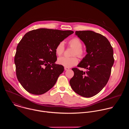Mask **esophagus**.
<instances>
[{"label": "esophagus", "mask_w": 129, "mask_h": 129, "mask_svg": "<svg viewBox=\"0 0 129 129\" xmlns=\"http://www.w3.org/2000/svg\"><path fill=\"white\" fill-rule=\"evenodd\" d=\"M69 69H70V68H68V67H64V69H65V70H68Z\"/></svg>", "instance_id": "1"}]
</instances>
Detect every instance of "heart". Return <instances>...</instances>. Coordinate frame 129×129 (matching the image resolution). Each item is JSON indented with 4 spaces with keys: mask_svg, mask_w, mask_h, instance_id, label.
Returning a JSON list of instances; mask_svg holds the SVG:
<instances>
[{
    "mask_svg": "<svg viewBox=\"0 0 129 129\" xmlns=\"http://www.w3.org/2000/svg\"><path fill=\"white\" fill-rule=\"evenodd\" d=\"M69 44L71 47L75 48L72 52V56H78L82 58L84 57L85 51L82 48L83 43L81 40L78 37H73L69 41ZM65 50L64 43L63 41L60 42L55 47V52L58 56H60L64 53ZM58 62L59 64L66 67H71L76 65L79 60L77 56L72 57H62L58 59Z\"/></svg>",
    "mask_w": 129,
    "mask_h": 129,
    "instance_id": "b5f03b06",
    "label": "heart"
}]
</instances>
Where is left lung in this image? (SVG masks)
Instances as JSON below:
<instances>
[{"label":"left lung","mask_w":129,"mask_h":129,"mask_svg":"<svg viewBox=\"0 0 129 129\" xmlns=\"http://www.w3.org/2000/svg\"><path fill=\"white\" fill-rule=\"evenodd\" d=\"M76 35L84 43L87 54L72 70L74 76L69 81L71 87L80 95L90 98L103 89L109 79L114 64L113 48L102 35L91 30L76 31Z\"/></svg>","instance_id":"obj_1"}]
</instances>
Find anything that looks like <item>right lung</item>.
<instances>
[{"instance_id":"add662e5","label":"right lung","mask_w":129,"mask_h":129,"mask_svg":"<svg viewBox=\"0 0 129 129\" xmlns=\"http://www.w3.org/2000/svg\"><path fill=\"white\" fill-rule=\"evenodd\" d=\"M73 33L39 28L24 35L17 45L14 62L17 79L29 93L44 94L56 84L64 67L55 64V47Z\"/></svg>"}]
</instances>
